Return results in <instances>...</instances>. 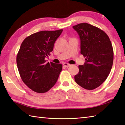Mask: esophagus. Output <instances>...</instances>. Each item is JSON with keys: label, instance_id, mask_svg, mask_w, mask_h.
Returning <instances> with one entry per match:
<instances>
[{"label": "esophagus", "instance_id": "34e87169", "mask_svg": "<svg viewBox=\"0 0 125 125\" xmlns=\"http://www.w3.org/2000/svg\"><path fill=\"white\" fill-rule=\"evenodd\" d=\"M63 65L65 66V67H69V66L70 65L69 64H68V63H66V62H64V64H63Z\"/></svg>", "mask_w": 125, "mask_h": 125}]
</instances>
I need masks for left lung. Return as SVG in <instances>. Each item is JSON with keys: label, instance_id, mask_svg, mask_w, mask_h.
<instances>
[{"label": "left lung", "instance_id": "1", "mask_svg": "<svg viewBox=\"0 0 125 125\" xmlns=\"http://www.w3.org/2000/svg\"><path fill=\"white\" fill-rule=\"evenodd\" d=\"M73 28L79 35L81 53L86 57L83 65H79L74 76L75 82L86 90H94L107 78L113 62V50L107 34L87 23Z\"/></svg>", "mask_w": 125, "mask_h": 125}]
</instances>
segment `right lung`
Segmentation results:
<instances>
[{
  "label": "right lung",
  "mask_w": 125,
  "mask_h": 125,
  "mask_svg": "<svg viewBox=\"0 0 125 125\" xmlns=\"http://www.w3.org/2000/svg\"><path fill=\"white\" fill-rule=\"evenodd\" d=\"M62 32V29L39 31L21 43L16 57L17 68L23 83L34 92L46 93L57 82L62 64L46 62L45 58L53 51Z\"/></svg>",
  "instance_id": "obj_1"
}]
</instances>
